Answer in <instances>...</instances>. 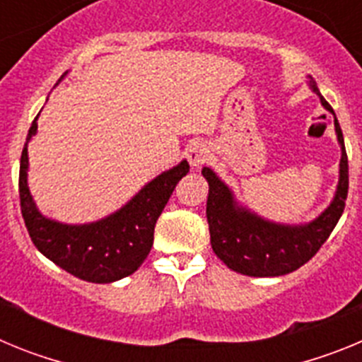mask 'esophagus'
<instances>
[{"label":"esophagus","instance_id":"1","mask_svg":"<svg viewBox=\"0 0 362 362\" xmlns=\"http://www.w3.org/2000/svg\"><path fill=\"white\" fill-rule=\"evenodd\" d=\"M209 156H210L209 146L201 141L192 143L187 150V159L188 163H190V166H194V168H199L201 165H204V161L209 159Z\"/></svg>","mask_w":362,"mask_h":362}]
</instances>
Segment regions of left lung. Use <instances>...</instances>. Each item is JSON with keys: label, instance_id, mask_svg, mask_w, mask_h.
<instances>
[{"label": "left lung", "instance_id": "8db88e82", "mask_svg": "<svg viewBox=\"0 0 362 362\" xmlns=\"http://www.w3.org/2000/svg\"><path fill=\"white\" fill-rule=\"evenodd\" d=\"M308 86L321 99V105L334 116L335 136L341 146L339 181L334 199L315 219L299 225L276 223L259 216L235 199L232 188L210 168L203 166V177L209 181L206 221L210 243L217 257L230 270L250 277L286 276L308 263L328 239L344 210L348 196V158L344 137L334 108L310 78Z\"/></svg>", "mask_w": 362, "mask_h": 362}]
</instances>
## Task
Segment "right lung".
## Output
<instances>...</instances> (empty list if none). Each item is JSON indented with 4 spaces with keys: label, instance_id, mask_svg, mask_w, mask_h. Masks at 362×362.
Instances as JSON below:
<instances>
[{
    "label": "right lung",
    "instance_id": "right-lung-1",
    "mask_svg": "<svg viewBox=\"0 0 362 362\" xmlns=\"http://www.w3.org/2000/svg\"><path fill=\"white\" fill-rule=\"evenodd\" d=\"M37 117L40 114L32 121L19 165L21 214L32 243L45 257L78 279L103 284L130 276L152 248L156 221L175 185L190 170L187 159L148 181L110 216L81 225L62 223L40 212L28 188V143L37 132Z\"/></svg>",
    "mask_w": 362,
    "mask_h": 362
}]
</instances>
